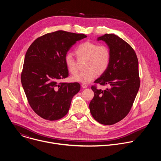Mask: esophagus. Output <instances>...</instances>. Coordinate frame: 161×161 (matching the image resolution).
<instances>
[{"label":"esophagus","instance_id":"obj_1","mask_svg":"<svg viewBox=\"0 0 161 161\" xmlns=\"http://www.w3.org/2000/svg\"><path fill=\"white\" fill-rule=\"evenodd\" d=\"M87 85L85 84V83H82L81 84V87L83 88H87Z\"/></svg>","mask_w":161,"mask_h":161}]
</instances>
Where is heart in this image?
I'll return each instance as SVG.
<instances>
[{"instance_id":"1","label":"heart","mask_w":161,"mask_h":161,"mask_svg":"<svg viewBox=\"0 0 161 161\" xmlns=\"http://www.w3.org/2000/svg\"><path fill=\"white\" fill-rule=\"evenodd\" d=\"M75 53L79 58H85V69L73 77L76 82L88 83L92 81L97 75L104 73L111 62V52L109 48L104 44L85 41L80 44L75 50ZM65 64L68 71L72 75L78 73L76 60L71 53L65 55Z\"/></svg>"}]
</instances>
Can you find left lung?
I'll list each match as a JSON object with an SVG mask.
<instances>
[{
	"label": "left lung",
	"mask_w": 161,
	"mask_h": 161,
	"mask_svg": "<svg viewBox=\"0 0 161 161\" xmlns=\"http://www.w3.org/2000/svg\"><path fill=\"white\" fill-rule=\"evenodd\" d=\"M97 41H103L108 45L111 62L108 69L94 83L109 88L103 90L92 86L94 97L89 108L96 121L112 125L127 116L139 90L138 60L130 46L116 35L106 34Z\"/></svg>",
	"instance_id": "8db88e82"
}]
</instances>
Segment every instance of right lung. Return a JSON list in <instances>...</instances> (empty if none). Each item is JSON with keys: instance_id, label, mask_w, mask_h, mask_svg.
<instances>
[{"instance_id": "add662e5", "label": "right lung", "mask_w": 161, "mask_h": 161, "mask_svg": "<svg viewBox=\"0 0 161 161\" xmlns=\"http://www.w3.org/2000/svg\"><path fill=\"white\" fill-rule=\"evenodd\" d=\"M86 37L58 31L38 37L27 51L21 81L31 107L41 118L57 120L69 109L80 85L59 82L69 76L64 58L73 45Z\"/></svg>"}]
</instances>
